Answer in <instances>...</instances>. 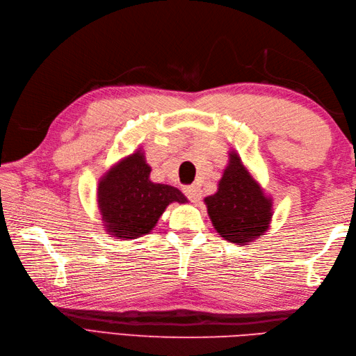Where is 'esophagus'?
<instances>
[{"label":"esophagus","mask_w":356,"mask_h":356,"mask_svg":"<svg viewBox=\"0 0 356 356\" xmlns=\"http://www.w3.org/2000/svg\"><path fill=\"white\" fill-rule=\"evenodd\" d=\"M184 191H185V194H186V197L190 199L191 202H199L200 199H202V190L199 186H195V185H191V186H186V188H184Z\"/></svg>","instance_id":"34e87169"}]
</instances>
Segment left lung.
<instances>
[{"mask_svg": "<svg viewBox=\"0 0 356 356\" xmlns=\"http://www.w3.org/2000/svg\"><path fill=\"white\" fill-rule=\"evenodd\" d=\"M205 205L216 231L231 243H251L268 231L272 218L270 197L236 151L229 153L217 193L205 197Z\"/></svg>", "mask_w": 356, "mask_h": 356, "instance_id": "8db88e82", "label": "left lung"}]
</instances>
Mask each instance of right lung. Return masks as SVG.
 <instances>
[{"instance_id":"right-lung-1","label":"right lung","mask_w":356,"mask_h":356,"mask_svg":"<svg viewBox=\"0 0 356 356\" xmlns=\"http://www.w3.org/2000/svg\"><path fill=\"white\" fill-rule=\"evenodd\" d=\"M142 149L124 157L97 184V208L105 231L116 238H138L153 231L166 207L188 199L177 188L149 180Z\"/></svg>"}]
</instances>
